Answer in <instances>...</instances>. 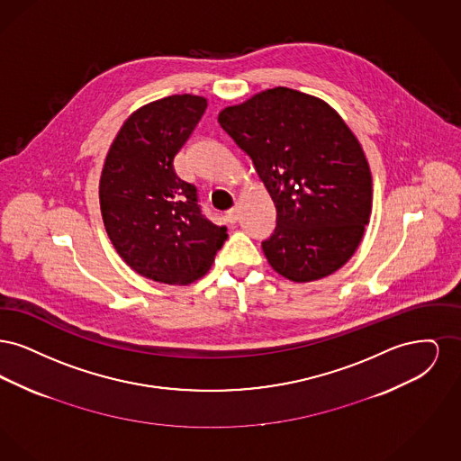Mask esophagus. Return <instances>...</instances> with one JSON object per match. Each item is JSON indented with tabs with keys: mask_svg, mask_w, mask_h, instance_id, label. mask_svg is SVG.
Segmentation results:
<instances>
[{
	"mask_svg": "<svg viewBox=\"0 0 461 461\" xmlns=\"http://www.w3.org/2000/svg\"><path fill=\"white\" fill-rule=\"evenodd\" d=\"M239 216H240V205H239V203H237L235 207H231V209L226 212V218H228L230 222H237Z\"/></svg>",
	"mask_w": 461,
	"mask_h": 461,
	"instance_id": "obj_1",
	"label": "esophagus"
}]
</instances>
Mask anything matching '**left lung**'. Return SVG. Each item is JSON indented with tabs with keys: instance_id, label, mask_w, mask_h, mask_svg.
I'll list each match as a JSON object with an SVG mask.
<instances>
[{
	"instance_id": "8db88e82",
	"label": "left lung",
	"mask_w": 461,
	"mask_h": 461,
	"mask_svg": "<svg viewBox=\"0 0 461 461\" xmlns=\"http://www.w3.org/2000/svg\"><path fill=\"white\" fill-rule=\"evenodd\" d=\"M218 121L275 202L276 228L263 241L269 266L303 284L348 263L370 220L372 173L342 117L316 96L278 86L221 110Z\"/></svg>"
}]
</instances>
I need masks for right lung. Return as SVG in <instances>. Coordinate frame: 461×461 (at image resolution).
<instances>
[{
  "label": "right lung",
  "instance_id": "right-lung-1",
  "mask_svg": "<svg viewBox=\"0 0 461 461\" xmlns=\"http://www.w3.org/2000/svg\"><path fill=\"white\" fill-rule=\"evenodd\" d=\"M207 109L197 95H173L132 112L117 132L100 177V209L112 245L138 275L186 285L214 263L226 228L207 220L197 188L175 157Z\"/></svg>",
  "mask_w": 461,
  "mask_h": 461
}]
</instances>
